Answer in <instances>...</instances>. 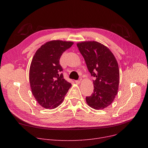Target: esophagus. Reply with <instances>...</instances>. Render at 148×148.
Instances as JSON below:
<instances>
[{"instance_id":"1","label":"esophagus","mask_w":148,"mask_h":148,"mask_svg":"<svg viewBox=\"0 0 148 148\" xmlns=\"http://www.w3.org/2000/svg\"><path fill=\"white\" fill-rule=\"evenodd\" d=\"M75 83H76V84H79V83H80V80H75Z\"/></svg>"}]
</instances>
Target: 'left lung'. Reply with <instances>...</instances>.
Instances as JSON below:
<instances>
[{
  "mask_svg": "<svg viewBox=\"0 0 148 148\" xmlns=\"http://www.w3.org/2000/svg\"><path fill=\"white\" fill-rule=\"evenodd\" d=\"M92 76L95 78L94 92L86 97L87 104L95 110L110 105L118 94L119 83L118 64L106 46L97 41L77 44Z\"/></svg>",
  "mask_w": 148,
  "mask_h": 148,
  "instance_id": "1",
  "label": "left lung"
}]
</instances>
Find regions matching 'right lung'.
I'll return each mask as SVG.
<instances>
[{
  "instance_id": "1",
  "label": "right lung",
  "mask_w": 148,
  "mask_h": 148,
  "mask_svg": "<svg viewBox=\"0 0 148 148\" xmlns=\"http://www.w3.org/2000/svg\"><path fill=\"white\" fill-rule=\"evenodd\" d=\"M74 44L53 40L39 48L29 69V82L32 94L42 107L53 109L63 101L71 84L64 79L60 56Z\"/></svg>"
}]
</instances>
